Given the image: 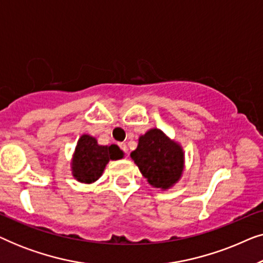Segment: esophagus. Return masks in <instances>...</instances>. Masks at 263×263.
Returning <instances> with one entry per match:
<instances>
[{
	"instance_id": "obj_1",
	"label": "esophagus",
	"mask_w": 263,
	"mask_h": 263,
	"mask_svg": "<svg viewBox=\"0 0 263 263\" xmlns=\"http://www.w3.org/2000/svg\"><path fill=\"white\" fill-rule=\"evenodd\" d=\"M118 146H120V147H121V149H122V151H123V152H124V153H128V147H127V145H125V143H123V142H121V143H120V145H118Z\"/></svg>"
}]
</instances>
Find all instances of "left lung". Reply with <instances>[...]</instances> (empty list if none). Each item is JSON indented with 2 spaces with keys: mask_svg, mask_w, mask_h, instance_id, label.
<instances>
[{
  "mask_svg": "<svg viewBox=\"0 0 263 263\" xmlns=\"http://www.w3.org/2000/svg\"><path fill=\"white\" fill-rule=\"evenodd\" d=\"M130 157L149 184L163 190L177 183L184 168L182 147L157 128L140 136Z\"/></svg>",
  "mask_w": 263,
  "mask_h": 263,
  "instance_id": "1",
  "label": "left lung"
}]
</instances>
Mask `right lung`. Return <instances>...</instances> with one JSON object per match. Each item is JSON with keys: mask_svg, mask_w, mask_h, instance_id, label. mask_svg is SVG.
I'll use <instances>...</instances> for the list:
<instances>
[{"mask_svg": "<svg viewBox=\"0 0 263 263\" xmlns=\"http://www.w3.org/2000/svg\"><path fill=\"white\" fill-rule=\"evenodd\" d=\"M123 156L117 145L100 146L95 138L82 135L78 141L71 163L73 176L82 183L96 182L110 160L122 159Z\"/></svg>", "mask_w": 263, "mask_h": 263, "instance_id": "add662e5", "label": "right lung"}]
</instances>
